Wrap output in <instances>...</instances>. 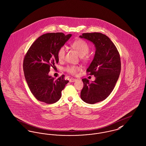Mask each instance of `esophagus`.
<instances>
[{
  "label": "esophagus",
  "instance_id": "1",
  "mask_svg": "<svg viewBox=\"0 0 146 146\" xmlns=\"http://www.w3.org/2000/svg\"><path fill=\"white\" fill-rule=\"evenodd\" d=\"M76 80H77V79H74V78H70V79H69V82L72 83V82H76Z\"/></svg>",
  "mask_w": 146,
  "mask_h": 146
}]
</instances>
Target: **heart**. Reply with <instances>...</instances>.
Instances as JSON below:
<instances>
[{
  "label": "heart",
  "mask_w": 146,
  "mask_h": 146,
  "mask_svg": "<svg viewBox=\"0 0 146 146\" xmlns=\"http://www.w3.org/2000/svg\"><path fill=\"white\" fill-rule=\"evenodd\" d=\"M71 46L73 49L77 52L80 57L86 59V58H84V56H85L89 51V47L85 41L81 39H78L71 43ZM66 52V48L64 46H62L59 48L57 52V57L58 60L62 61L64 60ZM79 70V68L77 66H69L66 68V70L72 74H77Z\"/></svg>",
  "instance_id": "1"
}]
</instances>
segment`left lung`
<instances>
[{"label": "left lung", "mask_w": 146, "mask_h": 146, "mask_svg": "<svg viewBox=\"0 0 146 146\" xmlns=\"http://www.w3.org/2000/svg\"><path fill=\"white\" fill-rule=\"evenodd\" d=\"M94 44V58L86 69L95 79L92 83L83 79V88L80 98L90 104L102 102L111 94L119 79L121 72L119 53L111 40L99 33H84L79 36Z\"/></svg>", "instance_id": "8db88e82"}]
</instances>
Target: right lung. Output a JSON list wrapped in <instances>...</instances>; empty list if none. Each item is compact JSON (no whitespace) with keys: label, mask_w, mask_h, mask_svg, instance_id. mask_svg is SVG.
Returning a JSON list of instances; mask_svg holds the SVG:
<instances>
[{"label":"right lung","mask_w":146,"mask_h":146,"mask_svg":"<svg viewBox=\"0 0 146 146\" xmlns=\"http://www.w3.org/2000/svg\"><path fill=\"white\" fill-rule=\"evenodd\" d=\"M72 34L48 33L40 36L26 53L23 69L28 86L38 100L47 104L57 102L68 80L64 75L54 79L48 75L50 67L58 62L57 52L71 37Z\"/></svg>","instance_id":"right-lung-1"}]
</instances>
